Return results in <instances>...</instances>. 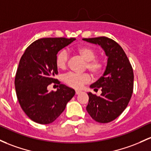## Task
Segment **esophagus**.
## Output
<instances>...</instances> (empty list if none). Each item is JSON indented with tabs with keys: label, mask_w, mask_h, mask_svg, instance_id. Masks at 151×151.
<instances>
[{
	"label": "esophagus",
	"mask_w": 151,
	"mask_h": 151,
	"mask_svg": "<svg viewBox=\"0 0 151 151\" xmlns=\"http://www.w3.org/2000/svg\"><path fill=\"white\" fill-rule=\"evenodd\" d=\"M75 92H76V94H79L81 92V91H79V90H76Z\"/></svg>",
	"instance_id": "esophagus-1"
}]
</instances>
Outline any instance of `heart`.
Here are the masks:
<instances>
[{"label": "heart", "mask_w": 151, "mask_h": 151, "mask_svg": "<svg viewBox=\"0 0 151 151\" xmlns=\"http://www.w3.org/2000/svg\"><path fill=\"white\" fill-rule=\"evenodd\" d=\"M76 51L87 62L85 67L94 76L101 74L104 68L103 62L95 59L96 51L88 46H81L76 49ZM68 63V54L65 50L59 51L56 57V65L59 69H64ZM90 76L87 74L69 73L64 76V81L66 84L75 89H79L84 84L90 81Z\"/></svg>", "instance_id": "1"}]
</instances>
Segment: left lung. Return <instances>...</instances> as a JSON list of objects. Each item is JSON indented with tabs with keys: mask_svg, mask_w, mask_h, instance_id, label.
<instances>
[{
	"mask_svg": "<svg viewBox=\"0 0 151 151\" xmlns=\"http://www.w3.org/2000/svg\"><path fill=\"white\" fill-rule=\"evenodd\" d=\"M101 46L107 57V67L103 75L89 86L101 89L100 97L87 92L89 102L86 110L95 121L107 123L117 118L126 108L133 90L132 68L122 47L109 38L82 39Z\"/></svg>",
	"mask_w": 151,
	"mask_h": 151,
	"instance_id": "left-lung-1",
	"label": "left lung"
}]
</instances>
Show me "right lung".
<instances>
[{
  "label": "right lung",
  "mask_w": 151,
  "mask_h": 151,
  "mask_svg": "<svg viewBox=\"0 0 151 151\" xmlns=\"http://www.w3.org/2000/svg\"><path fill=\"white\" fill-rule=\"evenodd\" d=\"M75 38H43L33 42L20 59L15 87L20 105L31 120L39 124L51 123L62 113L75 91L54 79L58 74V52ZM58 83L56 92L47 87Z\"/></svg>",
  "instance_id": "add662e5"
}]
</instances>
